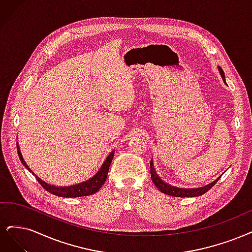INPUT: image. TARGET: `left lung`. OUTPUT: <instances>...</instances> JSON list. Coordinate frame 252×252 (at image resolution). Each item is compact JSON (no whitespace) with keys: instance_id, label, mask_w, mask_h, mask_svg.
Returning <instances> with one entry per match:
<instances>
[{"instance_id":"obj_1","label":"left lung","mask_w":252,"mask_h":252,"mask_svg":"<svg viewBox=\"0 0 252 252\" xmlns=\"http://www.w3.org/2000/svg\"><path fill=\"white\" fill-rule=\"evenodd\" d=\"M219 71L221 73V77L225 83V76H224V72L221 69V67H219ZM151 178L153 183L155 184L156 187L159 189L162 193L167 194V195H170V196H174V197H195V196H200V195L204 194L206 192H208L210 189H212V187L214 185H215L218 180H216L215 182L211 183L208 186H204V187L201 188H196V189H182V188H176L173 187V186H170L168 184L164 183L160 178L159 175L157 174L155 168H154V163L153 160L151 161Z\"/></svg>"}]
</instances>
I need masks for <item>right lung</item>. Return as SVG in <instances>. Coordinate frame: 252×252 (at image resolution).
<instances>
[{"label": "right lung", "mask_w": 252, "mask_h": 252, "mask_svg": "<svg viewBox=\"0 0 252 252\" xmlns=\"http://www.w3.org/2000/svg\"><path fill=\"white\" fill-rule=\"evenodd\" d=\"M17 154H18V157H20V160L23 163V165L30 172H32V174H34V172L29 168V166L26 164L24 158L20 152V147H18V145H17ZM113 156H114V152H112L108 156L104 164H102V166L100 167L98 172L94 176H93V178H91L89 181L78 184V185L69 186V187H55V186H53V185H49L45 182L41 181L37 175L34 174V176L36 178V180L38 181V183L42 186V188L44 190L56 195V196H60V197L88 196V195H92V194L96 193L101 188V186L105 184V182L107 180V176H108V172H109V167L111 165L112 159H113Z\"/></svg>", "instance_id": "obj_1"}]
</instances>
